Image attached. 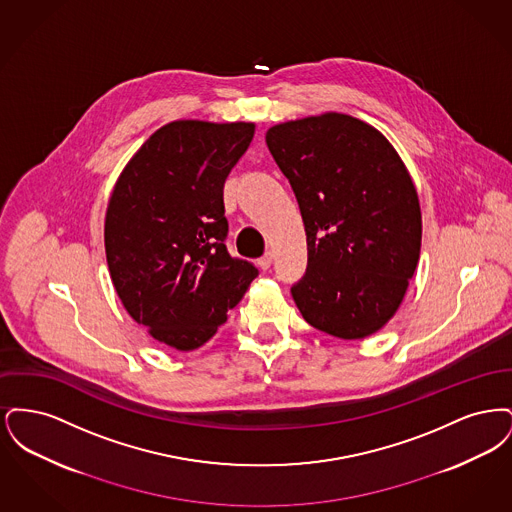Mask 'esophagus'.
<instances>
[{
    "label": "esophagus",
    "mask_w": 512,
    "mask_h": 512,
    "mask_svg": "<svg viewBox=\"0 0 512 512\" xmlns=\"http://www.w3.org/2000/svg\"><path fill=\"white\" fill-rule=\"evenodd\" d=\"M272 265V255L270 253H265L259 261H257V267L261 268V270H268Z\"/></svg>",
    "instance_id": "esophagus-1"
}]
</instances>
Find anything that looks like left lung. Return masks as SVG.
<instances>
[{
  "mask_svg": "<svg viewBox=\"0 0 512 512\" xmlns=\"http://www.w3.org/2000/svg\"><path fill=\"white\" fill-rule=\"evenodd\" d=\"M267 146L307 232V270L292 286L297 309L341 340L378 332L420 257L422 217L405 163L382 132L343 113L276 124Z\"/></svg>",
  "mask_w": 512,
  "mask_h": 512,
  "instance_id": "left-lung-1",
  "label": "left lung"
}]
</instances>
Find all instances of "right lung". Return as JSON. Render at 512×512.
<instances>
[{
  "instance_id": "1",
  "label": "right lung",
  "mask_w": 512,
  "mask_h": 512,
  "mask_svg": "<svg viewBox=\"0 0 512 512\" xmlns=\"http://www.w3.org/2000/svg\"><path fill=\"white\" fill-rule=\"evenodd\" d=\"M253 134V122H169L113 188L105 215L113 286L128 315L172 349L211 340L259 274L230 257L222 201Z\"/></svg>"
}]
</instances>
